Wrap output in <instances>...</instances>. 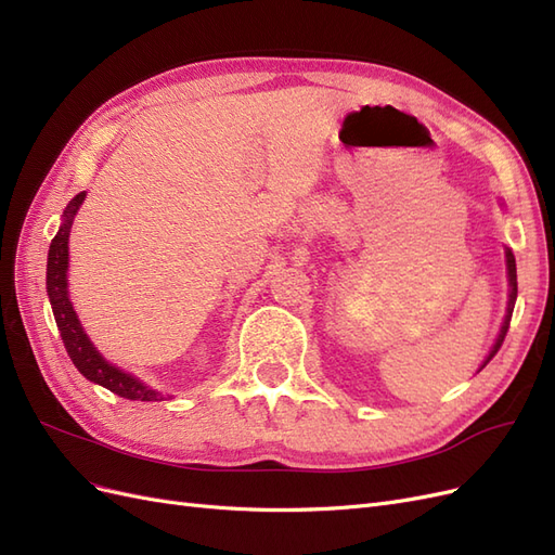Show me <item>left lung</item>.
<instances>
[{
  "instance_id": "8db88e82",
  "label": "left lung",
  "mask_w": 555,
  "mask_h": 555,
  "mask_svg": "<svg viewBox=\"0 0 555 555\" xmlns=\"http://www.w3.org/2000/svg\"><path fill=\"white\" fill-rule=\"evenodd\" d=\"M500 206L505 208V204H502V201H500ZM505 263H507V287H509V289H507V312H505V319H502L500 331H498L495 340H493V345H491V349H489V354L483 357V361H481V365H479V371H483L486 363H489V361L498 354V349H500L502 340H505V335H507L509 319H512L514 304H516V294H518V287H516V259H514V251H512L509 247H505ZM479 371H477V373H479Z\"/></svg>"
}]
</instances>
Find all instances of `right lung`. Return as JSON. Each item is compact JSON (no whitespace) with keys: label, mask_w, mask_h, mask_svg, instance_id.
<instances>
[{"label":"right lung","mask_w":555,"mask_h":555,"mask_svg":"<svg viewBox=\"0 0 555 555\" xmlns=\"http://www.w3.org/2000/svg\"><path fill=\"white\" fill-rule=\"evenodd\" d=\"M88 192L76 194L69 204H66L60 229L55 233L53 243H50L48 249V263H46V292L50 308H53L55 314V324L62 335V343L66 347V354L74 361L78 367V373L104 386V389L113 391L115 396L127 398V400H143V402H159L166 400V396L153 386L145 384L141 377L131 375L122 367H117L115 363L106 361L102 351L94 347L90 340V335L82 328L80 319L74 310L72 296H69V236H72V224L74 217L80 210L82 201H86ZM171 398V396H169Z\"/></svg>","instance_id":"right-lung-1"}]
</instances>
